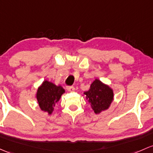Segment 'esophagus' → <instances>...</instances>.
I'll return each mask as SVG.
<instances>
[{
	"mask_svg": "<svg viewBox=\"0 0 153 153\" xmlns=\"http://www.w3.org/2000/svg\"><path fill=\"white\" fill-rule=\"evenodd\" d=\"M67 89L69 91H73L75 90V88H74L73 86H67Z\"/></svg>",
	"mask_w": 153,
	"mask_h": 153,
	"instance_id": "esophagus-1",
	"label": "esophagus"
}]
</instances>
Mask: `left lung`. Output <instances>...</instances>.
I'll return each instance as SVG.
<instances>
[{"mask_svg": "<svg viewBox=\"0 0 153 153\" xmlns=\"http://www.w3.org/2000/svg\"><path fill=\"white\" fill-rule=\"evenodd\" d=\"M83 94L86 95V100L91 104L95 114H100L107 110L114 99L112 89L98 79L94 80L89 89Z\"/></svg>", "mask_w": 153, "mask_h": 153, "instance_id": "1", "label": "left lung"}]
</instances>
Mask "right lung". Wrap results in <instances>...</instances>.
<instances>
[{"label":"right lung","instance_id":"1","mask_svg":"<svg viewBox=\"0 0 153 153\" xmlns=\"http://www.w3.org/2000/svg\"><path fill=\"white\" fill-rule=\"evenodd\" d=\"M65 92L61 86H56L52 82L44 81L38 88L36 97L39 105L43 111L51 114L53 111V107L59 102L62 94Z\"/></svg>","mask_w":153,"mask_h":153}]
</instances>
